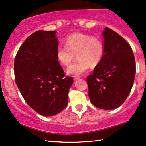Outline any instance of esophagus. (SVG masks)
Masks as SVG:
<instances>
[{
	"instance_id": "34e87169",
	"label": "esophagus",
	"mask_w": 146,
	"mask_h": 146,
	"mask_svg": "<svg viewBox=\"0 0 146 146\" xmlns=\"http://www.w3.org/2000/svg\"><path fill=\"white\" fill-rule=\"evenodd\" d=\"M80 78H81V77H77V76H75V77H74L73 79H74V80H75V81H76V80H78V79H79Z\"/></svg>"
}]
</instances>
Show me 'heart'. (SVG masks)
I'll list each match as a JSON object with an SVG mask.
<instances>
[{"instance_id": "obj_1", "label": "heart", "mask_w": 146, "mask_h": 146, "mask_svg": "<svg viewBox=\"0 0 146 146\" xmlns=\"http://www.w3.org/2000/svg\"><path fill=\"white\" fill-rule=\"evenodd\" d=\"M65 46L56 50L57 61L61 65L68 67L75 59L78 60L67 69L69 75H79L96 67L101 63L105 53V46L102 39L97 36L81 32L68 35L64 39Z\"/></svg>"}]
</instances>
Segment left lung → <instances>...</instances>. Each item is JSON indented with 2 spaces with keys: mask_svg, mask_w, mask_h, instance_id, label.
Returning a JSON list of instances; mask_svg holds the SVG:
<instances>
[{
  "mask_svg": "<svg viewBox=\"0 0 146 146\" xmlns=\"http://www.w3.org/2000/svg\"><path fill=\"white\" fill-rule=\"evenodd\" d=\"M105 53L101 63L87 77L92 104L104 110H112L124 103L134 81V53L120 35L107 27L102 32Z\"/></svg>",
  "mask_w": 146,
  "mask_h": 146,
  "instance_id": "left-lung-1",
  "label": "left lung"
}]
</instances>
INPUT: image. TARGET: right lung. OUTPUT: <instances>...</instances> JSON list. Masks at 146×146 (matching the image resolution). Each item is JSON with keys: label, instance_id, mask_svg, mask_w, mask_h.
<instances>
[{"label": "right lung", "instance_id": "right-lung-1", "mask_svg": "<svg viewBox=\"0 0 146 146\" xmlns=\"http://www.w3.org/2000/svg\"><path fill=\"white\" fill-rule=\"evenodd\" d=\"M55 31L38 30L20 47L14 63V78L20 93L37 113L51 116L68 103L72 77H66L56 57Z\"/></svg>", "mask_w": 146, "mask_h": 146}]
</instances>
